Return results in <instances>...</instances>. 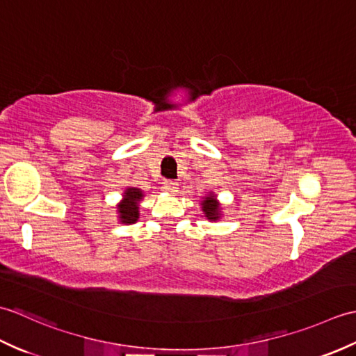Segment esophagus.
Returning a JSON list of instances; mask_svg holds the SVG:
<instances>
[{
  "mask_svg": "<svg viewBox=\"0 0 356 356\" xmlns=\"http://www.w3.org/2000/svg\"><path fill=\"white\" fill-rule=\"evenodd\" d=\"M163 188H165V191H168V193L174 194V193H177L179 185H177L176 182H174V180H165V182H163Z\"/></svg>",
  "mask_w": 356,
  "mask_h": 356,
  "instance_id": "esophagus-1",
  "label": "esophagus"
}]
</instances>
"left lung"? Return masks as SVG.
<instances>
[{"label":"left lung","mask_w":356,"mask_h":356,"mask_svg":"<svg viewBox=\"0 0 356 356\" xmlns=\"http://www.w3.org/2000/svg\"><path fill=\"white\" fill-rule=\"evenodd\" d=\"M200 205H202V213L205 214V217L208 218L209 222H217L222 218L223 214V208H222V203L217 200V195L209 191L208 194H205L200 200Z\"/></svg>","instance_id":"8db88e82"}]
</instances>
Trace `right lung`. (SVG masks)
I'll use <instances>...</instances> for the list:
<instances>
[{"mask_svg":"<svg viewBox=\"0 0 356 356\" xmlns=\"http://www.w3.org/2000/svg\"><path fill=\"white\" fill-rule=\"evenodd\" d=\"M145 194L140 188L127 186L122 193V199L116 205L118 220L122 225H133L139 220V207Z\"/></svg>","mask_w":356,"mask_h":356,"instance_id":"obj_1","label":"right lung"}]
</instances>
